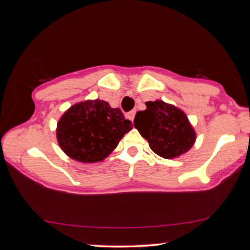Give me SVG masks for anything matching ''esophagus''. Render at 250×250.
<instances>
[{
	"label": "esophagus",
	"mask_w": 250,
	"mask_h": 250,
	"mask_svg": "<svg viewBox=\"0 0 250 250\" xmlns=\"http://www.w3.org/2000/svg\"><path fill=\"white\" fill-rule=\"evenodd\" d=\"M134 116H135V111H134V110H132V111H130V112L126 113V118H128V119H130L131 121H133Z\"/></svg>",
	"instance_id": "esophagus-1"
}]
</instances>
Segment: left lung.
Listing matches in <instances>:
<instances>
[{
	"mask_svg": "<svg viewBox=\"0 0 250 250\" xmlns=\"http://www.w3.org/2000/svg\"><path fill=\"white\" fill-rule=\"evenodd\" d=\"M146 104V109L137 112L133 124L154 153L172 159L191 149L195 132L182 110L162 100Z\"/></svg>",
	"mask_w": 250,
	"mask_h": 250,
	"instance_id": "obj_1",
	"label": "left lung"
}]
</instances>
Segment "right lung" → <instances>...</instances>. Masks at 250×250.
<instances>
[{"instance_id": "1", "label": "right lung", "mask_w": 250, "mask_h": 250, "mask_svg": "<svg viewBox=\"0 0 250 250\" xmlns=\"http://www.w3.org/2000/svg\"><path fill=\"white\" fill-rule=\"evenodd\" d=\"M132 126L120 109H112L104 100H88L73 105L61 118L57 140L71 159L98 162L116 149Z\"/></svg>"}]
</instances>
